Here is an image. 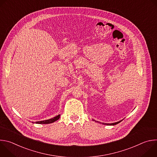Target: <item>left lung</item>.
Returning a JSON list of instances; mask_svg holds the SVG:
<instances>
[{"label": "left lung", "instance_id": "8db88e82", "mask_svg": "<svg viewBox=\"0 0 157 157\" xmlns=\"http://www.w3.org/2000/svg\"><path fill=\"white\" fill-rule=\"evenodd\" d=\"M93 121H95V122H98V123H100V124H104V125H116V124H119V122H121L122 121H119V122H114V123H110V124H109V123H101V122H98V121H95L94 119H93Z\"/></svg>", "mask_w": 157, "mask_h": 157}]
</instances>
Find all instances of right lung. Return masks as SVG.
<instances>
[{
  "label": "right lung",
  "instance_id": "1",
  "mask_svg": "<svg viewBox=\"0 0 157 157\" xmlns=\"http://www.w3.org/2000/svg\"><path fill=\"white\" fill-rule=\"evenodd\" d=\"M60 117V114L55 116V117L53 118H52V119H48V120H45V121H38V122H36L35 123L36 124H51V123H53L56 121H58Z\"/></svg>",
  "mask_w": 157,
  "mask_h": 157
}]
</instances>
